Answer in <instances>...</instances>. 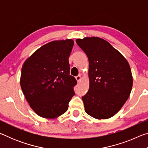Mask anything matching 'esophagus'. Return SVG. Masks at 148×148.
Instances as JSON below:
<instances>
[{
  "label": "esophagus",
  "instance_id": "1",
  "mask_svg": "<svg viewBox=\"0 0 148 148\" xmlns=\"http://www.w3.org/2000/svg\"><path fill=\"white\" fill-rule=\"evenodd\" d=\"M76 80H77V82H79L80 80H81V76H79V75H78V76H77L76 77Z\"/></svg>",
  "mask_w": 148,
  "mask_h": 148
}]
</instances>
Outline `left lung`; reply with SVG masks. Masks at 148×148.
<instances>
[{"mask_svg": "<svg viewBox=\"0 0 148 148\" xmlns=\"http://www.w3.org/2000/svg\"><path fill=\"white\" fill-rule=\"evenodd\" d=\"M89 60V89L82 97L85 111L95 119H108L129 99L132 76L127 60L108 42L99 37L77 39Z\"/></svg>", "mask_w": 148, "mask_h": 148, "instance_id": "1", "label": "left lung"}]
</instances>
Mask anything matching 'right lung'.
Wrapping results in <instances>:
<instances>
[{
    "label": "right lung",
    "instance_id": "obj_1",
    "mask_svg": "<svg viewBox=\"0 0 148 148\" xmlns=\"http://www.w3.org/2000/svg\"><path fill=\"white\" fill-rule=\"evenodd\" d=\"M73 46L72 39L50 42L24 62L20 85L30 107L39 116L54 119L68 110L77 84L69 74Z\"/></svg>",
    "mask_w": 148,
    "mask_h": 148
}]
</instances>
